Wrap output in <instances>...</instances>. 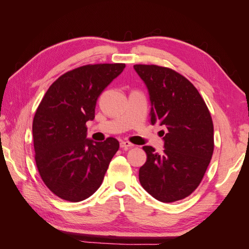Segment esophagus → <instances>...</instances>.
<instances>
[{
    "mask_svg": "<svg viewBox=\"0 0 249 249\" xmlns=\"http://www.w3.org/2000/svg\"><path fill=\"white\" fill-rule=\"evenodd\" d=\"M134 146V144H132L131 142H129V141H122L120 142V147H123V148H130V147H133Z\"/></svg>",
    "mask_w": 249,
    "mask_h": 249,
    "instance_id": "obj_1",
    "label": "esophagus"
}]
</instances>
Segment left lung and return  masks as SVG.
<instances>
[{
	"label": "left lung",
	"instance_id": "8db88e82",
	"mask_svg": "<svg viewBox=\"0 0 249 249\" xmlns=\"http://www.w3.org/2000/svg\"><path fill=\"white\" fill-rule=\"evenodd\" d=\"M150 102V123L167 131L164 150L143 146L141 186L156 199L173 202L190 195L205 176L214 150V127L205 101L182 74L167 67L134 65Z\"/></svg>",
	"mask_w": 249,
	"mask_h": 249
}]
</instances>
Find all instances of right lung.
I'll use <instances>...</instances> for the list:
<instances>
[{
    "label": "right lung",
    "instance_id": "obj_1",
    "mask_svg": "<svg viewBox=\"0 0 249 249\" xmlns=\"http://www.w3.org/2000/svg\"><path fill=\"white\" fill-rule=\"evenodd\" d=\"M124 67L94 64L67 71L50 86L36 110L35 162L44 184L60 198L84 200L103 183L119 142L87 138L86 123L94 119L97 99Z\"/></svg>",
    "mask_w": 249,
    "mask_h": 249
}]
</instances>
